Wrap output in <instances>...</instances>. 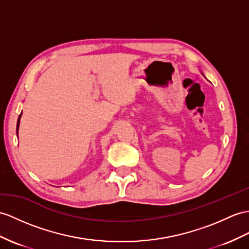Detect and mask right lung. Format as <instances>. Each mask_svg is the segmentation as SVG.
<instances>
[{"label": "right lung", "mask_w": 249, "mask_h": 249, "mask_svg": "<svg viewBox=\"0 0 249 249\" xmlns=\"http://www.w3.org/2000/svg\"><path fill=\"white\" fill-rule=\"evenodd\" d=\"M21 115H22V113L20 114L19 119H18V124H17V134H18V129H19V124H20V118H21Z\"/></svg>", "instance_id": "obj_1"}]
</instances>
